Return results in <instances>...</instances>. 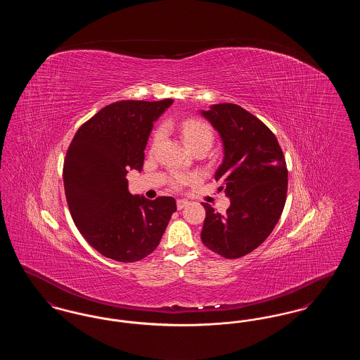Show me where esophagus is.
Here are the masks:
<instances>
[{"label":"esophagus","mask_w":360,"mask_h":360,"mask_svg":"<svg viewBox=\"0 0 360 360\" xmlns=\"http://www.w3.org/2000/svg\"><path fill=\"white\" fill-rule=\"evenodd\" d=\"M188 200H176V207H178V210H181V209H184L185 206L188 205Z\"/></svg>","instance_id":"esophagus-1"}]
</instances>
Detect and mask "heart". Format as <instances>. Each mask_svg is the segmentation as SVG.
Wrapping results in <instances>:
<instances>
[{
  "label": "heart",
  "instance_id": "heart-1",
  "mask_svg": "<svg viewBox=\"0 0 360 360\" xmlns=\"http://www.w3.org/2000/svg\"><path fill=\"white\" fill-rule=\"evenodd\" d=\"M181 131H182V137H184L185 143L188 144V148L200 146V144L212 146L213 129L205 121L195 120V119L184 121L181 125ZM160 136H162V131L159 129L155 132L153 141L156 143ZM197 179H198V175H195V174H178V175H175L172 185L175 188H182L184 185L193 184Z\"/></svg>",
  "mask_w": 360,
  "mask_h": 360
}]
</instances>
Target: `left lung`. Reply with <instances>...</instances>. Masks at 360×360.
<instances>
[{"label":"left lung","mask_w":360,"mask_h":360,"mask_svg":"<svg viewBox=\"0 0 360 360\" xmlns=\"http://www.w3.org/2000/svg\"><path fill=\"white\" fill-rule=\"evenodd\" d=\"M201 115L220 134L224 159L214 179L231 200L226 213L204 202L201 240L226 259L252 252L270 236L288 193V169L274 134L236 103H216Z\"/></svg>","instance_id":"8db88e82"}]
</instances>
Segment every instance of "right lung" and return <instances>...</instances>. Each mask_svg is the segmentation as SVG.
I'll list each match as a JSON object with an SVG mask.
<instances>
[{
    "label": "right lung",
    "instance_id": "right-lung-1",
    "mask_svg": "<svg viewBox=\"0 0 360 360\" xmlns=\"http://www.w3.org/2000/svg\"><path fill=\"white\" fill-rule=\"evenodd\" d=\"M172 103H110L77 131L63 165L70 213L81 235L103 257L131 263L159 245L176 210L172 197L132 195L128 170L143 169L154 121Z\"/></svg>",
    "mask_w": 360,
    "mask_h": 360
}]
</instances>
